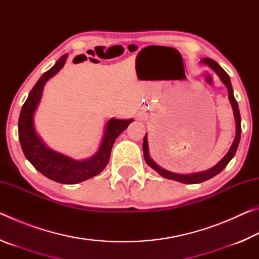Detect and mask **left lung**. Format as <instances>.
Listing matches in <instances>:
<instances>
[{"label":"left lung","mask_w":259,"mask_h":259,"mask_svg":"<svg viewBox=\"0 0 259 259\" xmlns=\"http://www.w3.org/2000/svg\"><path fill=\"white\" fill-rule=\"evenodd\" d=\"M201 63L204 65H208V66L212 69V71L217 74L221 78L222 82L224 83L227 88V91H229V99L232 105V108H233L234 112V119H235V126H236V133H235V138L233 140V144L230 148V151L227 152V154L223 157V159L218 162V163L212 166L211 169L205 170V171L202 172H195V174H190V175H179V174H175L171 171H168L163 168H161L159 164H156L154 161L151 159L150 154H148V143H147V137L145 135L144 137V142H143V152H144V157H145L146 163L155 170L156 172H159L162 177H164L166 179H172V181H176L179 183H184V184H198V183H202L204 181H208V179L212 178L218 175L221 171L224 170L225 166L229 164V162L232 160V157L235 155V152L238 150L239 143H240V137H241V116H240V111H239V106L238 103L234 98V94H233V88H232L231 84V80L230 76L227 75V73L219 65L216 63V61L212 60L211 58H202L201 59Z\"/></svg>","instance_id":"1"}]
</instances>
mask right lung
Listing matches in <instances>:
<instances>
[{
	"instance_id": "right-lung-1",
	"label": "right lung",
	"mask_w": 259,
	"mask_h": 259,
	"mask_svg": "<svg viewBox=\"0 0 259 259\" xmlns=\"http://www.w3.org/2000/svg\"><path fill=\"white\" fill-rule=\"evenodd\" d=\"M67 59V54L38 78L30 90L27 99L21 108L18 121V134L23 152L34 168L47 178L61 184H77L100 174L107 165L113 144L121 133L128 128L133 120L111 119L105 128L104 137L98 152L89 159L77 161L48 147L38 137L34 126V113L40 103L43 87L50 77L56 75Z\"/></svg>"
}]
</instances>
